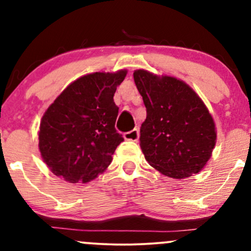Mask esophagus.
Here are the masks:
<instances>
[{"instance_id":"obj_1","label":"esophagus","mask_w":251,"mask_h":251,"mask_svg":"<svg viewBox=\"0 0 251 251\" xmlns=\"http://www.w3.org/2000/svg\"><path fill=\"white\" fill-rule=\"evenodd\" d=\"M124 138H125L126 140H133V142H137V140L139 139V129L134 128L132 129V131L126 132V133H124Z\"/></svg>"}]
</instances>
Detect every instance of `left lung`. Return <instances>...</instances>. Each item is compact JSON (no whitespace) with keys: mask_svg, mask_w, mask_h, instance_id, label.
<instances>
[{"mask_svg":"<svg viewBox=\"0 0 251 251\" xmlns=\"http://www.w3.org/2000/svg\"><path fill=\"white\" fill-rule=\"evenodd\" d=\"M133 77L146 107L140 127L145 159L176 179L198 174L211 157L217 137L209 109L194 89L174 76L138 70Z\"/></svg>","mask_w":251,"mask_h":251,"instance_id":"obj_1","label":"left lung"}]
</instances>
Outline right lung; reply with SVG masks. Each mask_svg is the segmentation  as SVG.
<instances>
[{
  "mask_svg": "<svg viewBox=\"0 0 251 251\" xmlns=\"http://www.w3.org/2000/svg\"><path fill=\"white\" fill-rule=\"evenodd\" d=\"M127 71L83 75L54 100L43 114L39 149L43 162L70 183H87L102 174L117 146L119 107L113 97Z\"/></svg>",
  "mask_w": 251,
  "mask_h": 251,
  "instance_id": "right-lung-1",
  "label": "right lung"
}]
</instances>
